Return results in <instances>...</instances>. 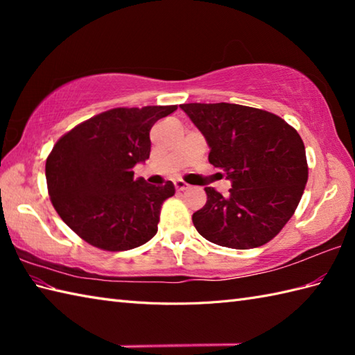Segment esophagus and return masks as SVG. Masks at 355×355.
Here are the masks:
<instances>
[{"label": "esophagus", "mask_w": 355, "mask_h": 355, "mask_svg": "<svg viewBox=\"0 0 355 355\" xmlns=\"http://www.w3.org/2000/svg\"><path fill=\"white\" fill-rule=\"evenodd\" d=\"M173 184H175V189L177 191H186L187 189V183H184L183 180H177V182L173 183Z\"/></svg>", "instance_id": "esophagus-1"}]
</instances>
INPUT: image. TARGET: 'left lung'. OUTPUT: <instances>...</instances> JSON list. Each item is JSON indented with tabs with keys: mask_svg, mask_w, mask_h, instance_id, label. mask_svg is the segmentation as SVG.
<instances>
[{
	"mask_svg": "<svg viewBox=\"0 0 355 355\" xmlns=\"http://www.w3.org/2000/svg\"><path fill=\"white\" fill-rule=\"evenodd\" d=\"M205 135L209 162L232 182L227 197L206 187L195 229L218 245L254 248L273 239L296 210L308 180L304 141L273 112L236 103L180 105Z\"/></svg>",
	"mask_w": 355,
	"mask_h": 355,
	"instance_id": "1",
	"label": "left lung"
}]
</instances>
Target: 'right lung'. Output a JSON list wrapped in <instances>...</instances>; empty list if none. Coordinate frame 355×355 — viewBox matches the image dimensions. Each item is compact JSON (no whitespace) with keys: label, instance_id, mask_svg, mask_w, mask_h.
<instances>
[{"label":"right lung","instance_id":"obj_1","mask_svg":"<svg viewBox=\"0 0 355 355\" xmlns=\"http://www.w3.org/2000/svg\"><path fill=\"white\" fill-rule=\"evenodd\" d=\"M177 105L114 108L64 134L45 163L53 207L85 243L108 252L143 245L157 233L172 182L153 186L132 168L150 153L153 125Z\"/></svg>","mask_w":355,"mask_h":355}]
</instances>
